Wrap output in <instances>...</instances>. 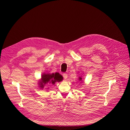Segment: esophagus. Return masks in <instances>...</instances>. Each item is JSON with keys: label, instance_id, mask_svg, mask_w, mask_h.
<instances>
[{"label": "esophagus", "instance_id": "esophagus-1", "mask_svg": "<svg viewBox=\"0 0 130 130\" xmlns=\"http://www.w3.org/2000/svg\"><path fill=\"white\" fill-rule=\"evenodd\" d=\"M63 77H64V78L65 79H67V77H68V76H67V73H63Z\"/></svg>", "mask_w": 130, "mask_h": 130}]
</instances>
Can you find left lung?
Listing matches in <instances>:
<instances>
[{"instance_id":"1","label":"left lung","mask_w":130,"mask_h":130,"mask_svg":"<svg viewBox=\"0 0 130 130\" xmlns=\"http://www.w3.org/2000/svg\"><path fill=\"white\" fill-rule=\"evenodd\" d=\"M79 80H80V81H81V80H82V78H81V77H79Z\"/></svg>"}]
</instances>
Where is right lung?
I'll return each instance as SVG.
<instances>
[{
  "mask_svg": "<svg viewBox=\"0 0 130 130\" xmlns=\"http://www.w3.org/2000/svg\"><path fill=\"white\" fill-rule=\"evenodd\" d=\"M63 79V77L58 72L52 74L44 73L42 76V81L40 82V87L42 88L47 83L54 84L56 82L61 81Z\"/></svg>",
  "mask_w": 130,
  "mask_h": 130,
  "instance_id": "1",
  "label": "right lung"
}]
</instances>
